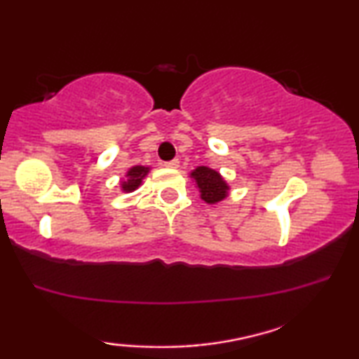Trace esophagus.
Segmentation results:
<instances>
[{
    "label": "esophagus",
    "mask_w": 359,
    "mask_h": 359,
    "mask_svg": "<svg viewBox=\"0 0 359 359\" xmlns=\"http://www.w3.org/2000/svg\"><path fill=\"white\" fill-rule=\"evenodd\" d=\"M163 165H165V167H167V168H178V167H180V160L175 158V160H171V162H165Z\"/></svg>",
    "instance_id": "34e87169"
}]
</instances>
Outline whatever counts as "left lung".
<instances>
[{"mask_svg":"<svg viewBox=\"0 0 359 359\" xmlns=\"http://www.w3.org/2000/svg\"><path fill=\"white\" fill-rule=\"evenodd\" d=\"M191 178L196 181L197 188H199L201 199L205 201L207 204H217L223 201L230 191V186L222 178V175L209 167H197L192 170Z\"/></svg>","mask_w":359,"mask_h":359,"instance_id":"8db88e82","label":"left lung"}]
</instances>
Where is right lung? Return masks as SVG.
<instances>
[{"mask_svg": "<svg viewBox=\"0 0 359 359\" xmlns=\"http://www.w3.org/2000/svg\"><path fill=\"white\" fill-rule=\"evenodd\" d=\"M150 171L149 167H142V165H136V167H131L126 173V180L121 181V189L124 192H133L136 191L139 186L142 184V180L147 176Z\"/></svg>", "mask_w": 359, "mask_h": 359, "instance_id": "obj_1", "label": "right lung"}]
</instances>
